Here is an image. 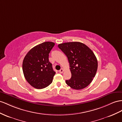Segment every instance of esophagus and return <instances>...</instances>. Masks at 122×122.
I'll list each match as a JSON object with an SVG mask.
<instances>
[{
  "label": "esophagus",
  "mask_w": 122,
  "mask_h": 122,
  "mask_svg": "<svg viewBox=\"0 0 122 122\" xmlns=\"http://www.w3.org/2000/svg\"><path fill=\"white\" fill-rule=\"evenodd\" d=\"M63 71H64V70L63 69V68H61V69H60V70H59V73H61V74L63 73Z\"/></svg>",
  "instance_id": "esophagus-1"
}]
</instances>
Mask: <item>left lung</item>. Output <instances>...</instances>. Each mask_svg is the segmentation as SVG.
I'll use <instances>...</instances> for the list:
<instances>
[{
	"label": "left lung",
	"instance_id": "left-lung-1",
	"mask_svg": "<svg viewBox=\"0 0 122 122\" xmlns=\"http://www.w3.org/2000/svg\"><path fill=\"white\" fill-rule=\"evenodd\" d=\"M58 47L66 56L70 63L71 77L65 82L73 89L85 88L92 82L97 70L94 54L86 45L78 42L60 44Z\"/></svg>",
	"mask_w": 122,
	"mask_h": 122
}]
</instances>
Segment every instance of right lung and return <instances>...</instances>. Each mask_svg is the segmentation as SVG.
I'll return each mask as SVG.
<instances>
[{"label":"right lung","mask_w":122,"mask_h":122,"mask_svg":"<svg viewBox=\"0 0 122 122\" xmlns=\"http://www.w3.org/2000/svg\"><path fill=\"white\" fill-rule=\"evenodd\" d=\"M55 43L45 42L34 46L27 53L23 62L25 78L37 89L45 88L52 82L56 72L49 61V54Z\"/></svg>","instance_id":"1"}]
</instances>
